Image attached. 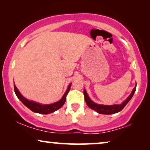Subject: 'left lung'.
Wrapping results in <instances>:
<instances>
[{
	"label": "left lung",
	"instance_id": "1",
	"mask_svg": "<svg viewBox=\"0 0 150 150\" xmlns=\"http://www.w3.org/2000/svg\"><path fill=\"white\" fill-rule=\"evenodd\" d=\"M136 87L137 85H135L134 89H132V92L130 94V96L120 104H112V105H104V104H99L92 101L90 99V98L88 96V94L86 91L85 89H84V96H85V100L86 102L87 105L89 106L90 108L96 110V112H98L100 114H104V115H111L115 114L117 112H120L122 110L123 108L125 107V106L128 103V102L131 100V98H132L133 95H134L135 91H136Z\"/></svg>",
	"mask_w": 150,
	"mask_h": 150
}]
</instances>
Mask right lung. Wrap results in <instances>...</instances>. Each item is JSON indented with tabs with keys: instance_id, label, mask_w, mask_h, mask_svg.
Returning a JSON list of instances; mask_svg holds the SVG:
<instances>
[{
	"instance_id": "obj_1",
	"label": "right lung",
	"mask_w": 150,
	"mask_h": 150,
	"mask_svg": "<svg viewBox=\"0 0 150 150\" xmlns=\"http://www.w3.org/2000/svg\"><path fill=\"white\" fill-rule=\"evenodd\" d=\"M71 83L68 85V87L67 88L66 91L65 92V93L63 94V97L61 98L60 100H59L58 102H54V103L50 104H42L38 102L32 101V100H28L24 97L20 93L19 90L18 89V88L16 87L15 84H14V91H15L16 95L17 96L18 99L25 105L26 107L29 108L30 110H32L33 112H37V113H40V114H50L52 112H54L56 111L59 108H61L63 104H64L65 100H66V96L69 91L70 89Z\"/></svg>"
}]
</instances>
